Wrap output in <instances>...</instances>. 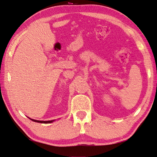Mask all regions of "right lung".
<instances>
[{
	"label": "right lung",
	"instance_id": "obj_1",
	"mask_svg": "<svg viewBox=\"0 0 157 157\" xmlns=\"http://www.w3.org/2000/svg\"><path fill=\"white\" fill-rule=\"evenodd\" d=\"M32 121H33V122H38V123H43V124H49V123H51L54 120H51V121H40V120H33V119H31Z\"/></svg>",
	"mask_w": 157,
	"mask_h": 157
}]
</instances>
